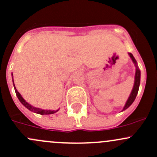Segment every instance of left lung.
I'll return each mask as SVG.
<instances>
[{
  "instance_id": "obj_1",
  "label": "left lung",
  "mask_w": 157,
  "mask_h": 157,
  "mask_svg": "<svg viewBox=\"0 0 157 157\" xmlns=\"http://www.w3.org/2000/svg\"><path fill=\"white\" fill-rule=\"evenodd\" d=\"M128 55H129L130 58H131L132 60V62H134L135 66H136V71H135V83H134V86H133V89H132V90L131 94H130L129 97H128V100H127L126 105H125V106H124V108H123V110H126V109L128 108V107H129L130 105H131L133 103V101H135V98H136V96H137V94H138V90H139L140 79H141V71H140V70L138 69V66H137L136 60L135 59V58H134V56H133L132 54L128 53Z\"/></svg>"
}]
</instances>
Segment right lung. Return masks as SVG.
Returning a JSON list of instances; mask_svg holds the SVG:
<instances>
[{
  "label": "right lung",
  "instance_id": "obj_1",
  "mask_svg": "<svg viewBox=\"0 0 157 157\" xmlns=\"http://www.w3.org/2000/svg\"><path fill=\"white\" fill-rule=\"evenodd\" d=\"M12 76H13V74H12ZM13 78V77H12ZM13 86H14V89H15V92H16V96H17V98H19V100L20 101L21 103L23 105H24L25 107L26 108L29 109V110H31V111L34 112V113H39V114H41V115H49V114H52V113H55L56 112H57L58 110H43V109H40V108H35V107H33L32 105H29L28 102L25 101V100L24 99V98H22V96L21 95V94L19 93V92L17 91V90L16 89V87H15V85H14V82H13Z\"/></svg>",
  "mask_w": 157,
  "mask_h": 157
}]
</instances>
